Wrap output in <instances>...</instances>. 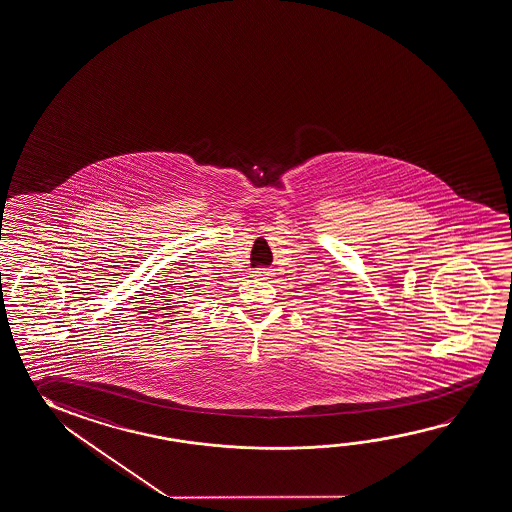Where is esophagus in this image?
Masks as SVG:
<instances>
[{"instance_id":"esophagus-1","label":"esophagus","mask_w":512,"mask_h":512,"mask_svg":"<svg viewBox=\"0 0 512 512\" xmlns=\"http://www.w3.org/2000/svg\"><path fill=\"white\" fill-rule=\"evenodd\" d=\"M252 276L261 277V279H268L270 272H268L267 268H256V270L252 272Z\"/></svg>"}]
</instances>
